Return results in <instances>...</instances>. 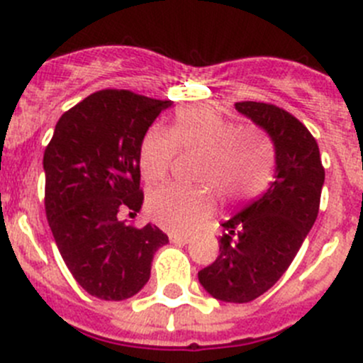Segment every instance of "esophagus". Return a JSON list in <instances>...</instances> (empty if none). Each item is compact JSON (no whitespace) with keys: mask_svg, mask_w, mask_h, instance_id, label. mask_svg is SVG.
<instances>
[{"mask_svg":"<svg viewBox=\"0 0 363 363\" xmlns=\"http://www.w3.org/2000/svg\"><path fill=\"white\" fill-rule=\"evenodd\" d=\"M168 239H170L172 244H188V242H191V239H189L188 235H179V233H170V235H168Z\"/></svg>","mask_w":363,"mask_h":363,"instance_id":"obj_1","label":"esophagus"}]
</instances>
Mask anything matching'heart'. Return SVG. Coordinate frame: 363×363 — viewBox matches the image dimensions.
Wrapping results in <instances>:
<instances>
[{
    "label": "heart",
    "mask_w": 363,
    "mask_h": 363,
    "mask_svg": "<svg viewBox=\"0 0 363 363\" xmlns=\"http://www.w3.org/2000/svg\"><path fill=\"white\" fill-rule=\"evenodd\" d=\"M179 149L202 152L196 181L212 186L226 200L240 202L263 193L276 168V151L269 135L256 124H239L208 107L181 108L170 131L149 128L140 142V172L149 184L163 181ZM151 218L172 232H191L202 226L214 200L203 188L168 184L147 199Z\"/></svg>",
    "instance_id": "heart-1"
}]
</instances>
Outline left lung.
Here are the masks:
<instances>
[{
    "mask_svg": "<svg viewBox=\"0 0 363 363\" xmlns=\"http://www.w3.org/2000/svg\"><path fill=\"white\" fill-rule=\"evenodd\" d=\"M235 108L272 138L276 181L223 223L219 256L199 281L214 298L246 303L270 290L294 262L318 218L325 168L318 142L290 112L262 101H237Z\"/></svg>",
    "mask_w": 363,
    "mask_h": 363,
    "instance_id": "1",
    "label": "left lung"
}]
</instances>
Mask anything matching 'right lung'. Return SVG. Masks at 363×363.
<instances>
[{"mask_svg":"<svg viewBox=\"0 0 363 363\" xmlns=\"http://www.w3.org/2000/svg\"><path fill=\"white\" fill-rule=\"evenodd\" d=\"M170 105L128 89L96 91L60 117L45 149L49 226L72 276L96 298L138 294L168 242L158 226L126 225L119 212L140 211V142Z\"/></svg>","mask_w":363,"mask_h":363,"instance_id":"add662e5","label":"right lung"}]
</instances>
